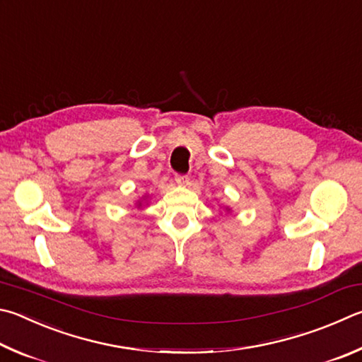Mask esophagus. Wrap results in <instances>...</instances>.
Wrapping results in <instances>:
<instances>
[{
	"instance_id": "obj_1",
	"label": "esophagus",
	"mask_w": 362,
	"mask_h": 362,
	"mask_svg": "<svg viewBox=\"0 0 362 362\" xmlns=\"http://www.w3.org/2000/svg\"><path fill=\"white\" fill-rule=\"evenodd\" d=\"M175 182L179 185H185V183H188V177L185 174H175Z\"/></svg>"
}]
</instances>
